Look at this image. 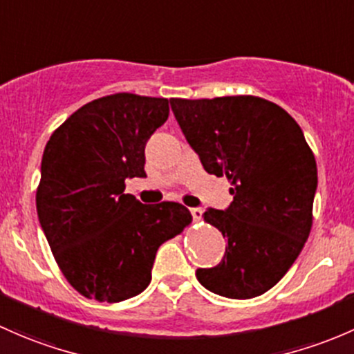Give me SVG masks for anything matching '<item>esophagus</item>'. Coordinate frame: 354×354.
Returning <instances> with one entry per match:
<instances>
[{
	"mask_svg": "<svg viewBox=\"0 0 354 354\" xmlns=\"http://www.w3.org/2000/svg\"><path fill=\"white\" fill-rule=\"evenodd\" d=\"M191 214L194 220H201L203 218V209L201 207H191Z\"/></svg>",
	"mask_w": 354,
	"mask_h": 354,
	"instance_id": "esophagus-1",
	"label": "esophagus"
}]
</instances>
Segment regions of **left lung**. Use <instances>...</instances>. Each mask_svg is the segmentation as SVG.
<instances>
[{
    "instance_id": "1",
    "label": "left lung",
    "mask_w": 354,
    "mask_h": 354,
    "mask_svg": "<svg viewBox=\"0 0 354 354\" xmlns=\"http://www.w3.org/2000/svg\"><path fill=\"white\" fill-rule=\"evenodd\" d=\"M170 107L204 170L232 185L230 206L204 213L227 239L225 256L196 278L221 297H259L286 274L312 228L317 163L304 131L261 97L170 98Z\"/></svg>"
}]
</instances>
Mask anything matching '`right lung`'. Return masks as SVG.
<instances>
[{
	"label": "right lung",
	"mask_w": 354,
	"mask_h": 354,
	"mask_svg": "<svg viewBox=\"0 0 354 354\" xmlns=\"http://www.w3.org/2000/svg\"><path fill=\"white\" fill-rule=\"evenodd\" d=\"M169 111L167 98L115 93L73 112L47 141L39 221L83 297L115 304L140 295L158 247L191 223L182 204H143L124 192L126 178L147 177L145 147Z\"/></svg>",
	"instance_id": "obj_1"
}]
</instances>
